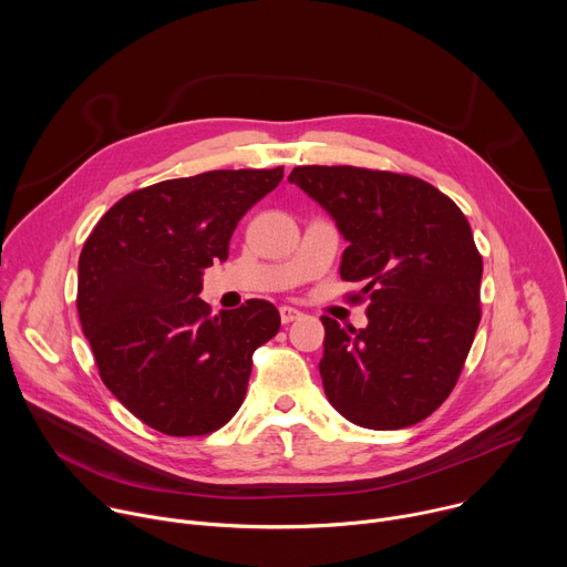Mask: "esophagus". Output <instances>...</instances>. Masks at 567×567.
I'll list each match as a JSON object with an SVG mask.
<instances>
[{
	"mask_svg": "<svg viewBox=\"0 0 567 567\" xmlns=\"http://www.w3.org/2000/svg\"><path fill=\"white\" fill-rule=\"evenodd\" d=\"M279 315H281V321H284V323H290V321H295V319L301 317V312H299L297 308H292V306H281V308H279Z\"/></svg>",
	"mask_w": 567,
	"mask_h": 567,
	"instance_id": "1",
	"label": "esophagus"
}]
</instances>
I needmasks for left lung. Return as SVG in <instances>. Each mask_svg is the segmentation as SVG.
Instances as JSON below:
<instances>
[{
  "mask_svg": "<svg viewBox=\"0 0 567 567\" xmlns=\"http://www.w3.org/2000/svg\"><path fill=\"white\" fill-rule=\"evenodd\" d=\"M288 181L330 214L349 241L339 275L362 281L369 299L364 328L321 317L328 402L375 431L424 420L456 386L481 323L483 259L470 220L415 176L306 165Z\"/></svg>",
  "mask_w": 567,
  "mask_h": 567,
  "instance_id": "1",
  "label": "left lung"
}]
</instances>
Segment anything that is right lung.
Instances as JSON below:
<instances>
[{"instance_id":"obj_1","label":"right lung","mask_w":567,"mask_h":567,"mask_svg":"<svg viewBox=\"0 0 567 567\" xmlns=\"http://www.w3.org/2000/svg\"><path fill=\"white\" fill-rule=\"evenodd\" d=\"M284 178L214 169L132 192L89 235L78 312L100 378L138 420L167 435L216 431L246 398L252 353L281 326L250 299L209 315L203 270L228 259L241 216Z\"/></svg>"}]
</instances>
